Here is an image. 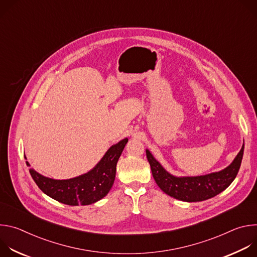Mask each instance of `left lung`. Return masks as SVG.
I'll return each mask as SVG.
<instances>
[{
  "instance_id": "obj_1",
  "label": "left lung",
  "mask_w": 257,
  "mask_h": 257,
  "mask_svg": "<svg viewBox=\"0 0 257 257\" xmlns=\"http://www.w3.org/2000/svg\"><path fill=\"white\" fill-rule=\"evenodd\" d=\"M243 153L244 144L233 163L226 169L196 177H175L171 175L149 150H146V158L151 165L156 183L166 194L182 201L196 202L209 199L230 186L239 172Z\"/></svg>"
}]
</instances>
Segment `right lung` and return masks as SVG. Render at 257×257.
I'll list each match as a JSON object with an SVG mask.
<instances>
[{"mask_svg":"<svg viewBox=\"0 0 257 257\" xmlns=\"http://www.w3.org/2000/svg\"><path fill=\"white\" fill-rule=\"evenodd\" d=\"M127 142L128 138H125L112 145L91 171L75 178L55 180L39 174L32 168L29 172L39 188L53 199L68 205H88L103 198L111 190L116 177V166ZM26 165L29 167L28 162Z\"/></svg>","mask_w":257,"mask_h":257,"instance_id":"right-lung-1","label":"right lung"}]
</instances>
